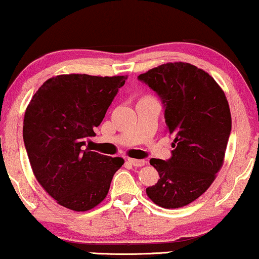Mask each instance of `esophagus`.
Segmentation results:
<instances>
[{
    "label": "esophagus",
    "instance_id": "34e87169",
    "mask_svg": "<svg viewBox=\"0 0 259 259\" xmlns=\"http://www.w3.org/2000/svg\"><path fill=\"white\" fill-rule=\"evenodd\" d=\"M128 162L131 165L136 166V167H141V166H144L145 164H146V161H145L144 159H133V158H130Z\"/></svg>",
    "mask_w": 259,
    "mask_h": 259
}]
</instances>
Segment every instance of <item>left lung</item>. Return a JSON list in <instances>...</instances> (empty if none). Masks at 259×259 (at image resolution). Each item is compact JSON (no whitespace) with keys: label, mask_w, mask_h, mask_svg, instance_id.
Wrapping results in <instances>:
<instances>
[{"label":"left lung","mask_w":259,"mask_h":259,"mask_svg":"<svg viewBox=\"0 0 259 259\" xmlns=\"http://www.w3.org/2000/svg\"><path fill=\"white\" fill-rule=\"evenodd\" d=\"M138 80L160 98L166 131L175 138L171 158L150 160L160 179L146 193L161 207L185 206L210 187L222 167L231 133L228 100L213 77L190 63L168 62Z\"/></svg>","instance_id":"8db88e82"}]
</instances>
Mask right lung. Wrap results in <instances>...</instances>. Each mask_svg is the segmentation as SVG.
<instances>
[{"instance_id": "right-lung-1", "label": "right lung", "mask_w": 259, "mask_h": 259, "mask_svg": "<svg viewBox=\"0 0 259 259\" xmlns=\"http://www.w3.org/2000/svg\"><path fill=\"white\" fill-rule=\"evenodd\" d=\"M127 76L48 79L24 113L23 141L37 182L58 204L88 211L107 196L122 158L83 150Z\"/></svg>"}]
</instances>
